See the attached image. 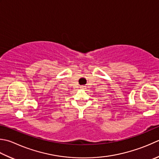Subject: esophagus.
<instances>
[{
    "instance_id": "34e87169",
    "label": "esophagus",
    "mask_w": 159,
    "mask_h": 159,
    "mask_svg": "<svg viewBox=\"0 0 159 159\" xmlns=\"http://www.w3.org/2000/svg\"><path fill=\"white\" fill-rule=\"evenodd\" d=\"M81 88L84 89V88H85V86H81Z\"/></svg>"
}]
</instances>
